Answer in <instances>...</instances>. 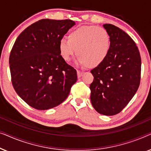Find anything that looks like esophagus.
Segmentation results:
<instances>
[{
	"instance_id": "1",
	"label": "esophagus",
	"mask_w": 151,
	"mask_h": 151,
	"mask_svg": "<svg viewBox=\"0 0 151 151\" xmlns=\"http://www.w3.org/2000/svg\"><path fill=\"white\" fill-rule=\"evenodd\" d=\"M83 72L82 71H77V74H78V78H80L81 76L83 75Z\"/></svg>"
}]
</instances>
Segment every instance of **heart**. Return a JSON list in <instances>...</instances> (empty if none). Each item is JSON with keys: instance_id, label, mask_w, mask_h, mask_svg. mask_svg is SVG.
Instances as JSON below:
<instances>
[{"instance_id": "heart-1", "label": "heart", "mask_w": 151, "mask_h": 151, "mask_svg": "<svg viewBox=\"0 0 151 151\" xmlns=\"http://www.w3.org/2000/svg\"><path fill=\"white\" fill-rule=\"evenodd\" d=\"M58 48L65 61L69 62L76 53L78 64L94 68L101 65L108 56L111 37L101 27L81 26L69 33L68 40H60Z\"/></svg>"}]
</instances>
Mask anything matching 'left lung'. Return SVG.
<instances>
[{
  "instance_id": "left-lung-1",
  "label": "left lung",
  "mask_w": 151,
  "mask_h": 151,
  "mask_svg": "<svg viewBox=\"0 0 151 151\" xmlns=\"http://www.w3.org/2000/svg\"><path fill=\"white\" fill-rule=\"evenodd\" d=\"M103 27L111 37L108 56L91 71L92 106L100 114L114 115L128 104L140 83L141 57L137 47L127 33L111 24Z\"/></svg>"
}]
</instances>
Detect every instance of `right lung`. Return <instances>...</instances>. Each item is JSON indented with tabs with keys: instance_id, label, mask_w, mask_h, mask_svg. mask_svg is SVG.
Wrapping results in <instances>:
<instances>
[{
	"instance_id": "obj_1",
	"label": "right lung",
	"mask_w": 151,
	"mask_h": 151,
	"mask_svg": "<svg viewBox=\"0 0 151 151\" xmlns=\"http://www.w3.org/2000/svg\"><path fill=\"white\" fill-rule=\"evenodd\" d=\"M76 24L71 20L42 19L16 39L9 55L12 82L17 94L38 110L60 104L77 81V72L61 57L59 42Z\"/></svg>"
}]
</instances>
